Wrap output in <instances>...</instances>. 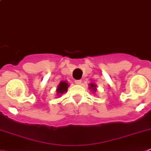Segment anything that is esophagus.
Here are the masks:
<instances>
[{
	"mask_svg": "<svg viewBox=\"0 0 151 151\" xmlns=\"http://www.w3.org/2000/svg\"><path fill=\"white\" fill-rule=\"evenodd\" d=\"M75 83H76V85H81V80H76V81H75Z\"/></svg>",
	"mask_w": 151,
	"mask_h": 151,
	"instance_id": "34e87169",
	"label": "esophagus"
}]
</instances>
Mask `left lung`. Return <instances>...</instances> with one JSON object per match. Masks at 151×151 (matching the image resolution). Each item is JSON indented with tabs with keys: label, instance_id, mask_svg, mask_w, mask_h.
Wrapping results in <instances>:
<instances>
[{
	"label": "left lung",
	"instance_id": "left-lung-1",
	"mask_svg": "<svg viewBox=\"0 0 151 151\" xmlns=\"http://www.w3.org/2000/svg\"><path fill=\"white\" fill-rule=\"evenodd\" d=\"M89 88L90 89H91L92 91H96V85H94V84H93V83H91V84H90L89 85Z\"/></svg>",
	"mask_w": 151,
	"mask_h": 151
}]
</instances>
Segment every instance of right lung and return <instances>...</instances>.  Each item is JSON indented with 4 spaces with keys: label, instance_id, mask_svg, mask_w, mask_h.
I'll use <instances>...</instances> for the list:
<instances>
[{
    "label": "right lung",
    "instance_id": "right-lung-1",
    "mask_svg": "<svg viewBox=\"0 0 151 151\" xmlns=\"http://www.w3.org/2000/svg\"><path fill=\"white\" fill-rule=\"evenodd\" d=\"M69 85L66 83V81H60L59 85L58 86V88H57V93H58V96H60V95L63 94V93L66 92L67 91V89H68Z\"/></svg>",
    "mask_w": 151,
    "mask_h": 151
}]
</instances>
